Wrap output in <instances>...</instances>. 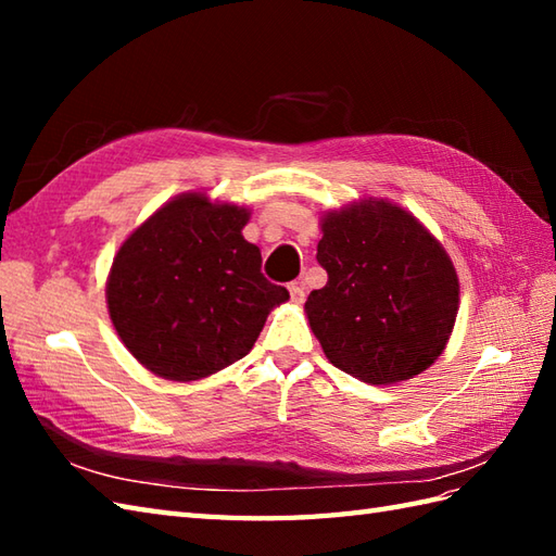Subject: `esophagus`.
<instances>
[{"mask_svg": "<svg viewBox=\"0 0 556 556\" xmlns=\"http://www.w3.org/2000/svg\"><path fill=\"white\" fill-rule=\"evenodd\" d=\"M289 293H291V301H293V303H303V301H305V287H303V281H291V285H289Z\"/></svg>", "mask_w": 556, "mask_h": 556, "instance_id": "obj_1", "label": "esophagus"}]
</instances>
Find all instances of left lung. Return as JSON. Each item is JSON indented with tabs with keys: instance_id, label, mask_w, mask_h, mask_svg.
<instances>
[{
	"instance_id": "1",
	"label": "left lung",
	"mask_w": 556,
	"mask_h": 556,
	"mask_svg": "<svg viewBox=\"0 0 556 556\" xmlns=\"http://www.w3.org/2000/svg\"><path fill=\"white\" fill-rule=\"evenodd\" d=\"M327 285L305 313L334 368L392 384L430 368L458 311V277L440 241L399 205L363 200L323 219Z\"/></svg>"
}]
</instances>
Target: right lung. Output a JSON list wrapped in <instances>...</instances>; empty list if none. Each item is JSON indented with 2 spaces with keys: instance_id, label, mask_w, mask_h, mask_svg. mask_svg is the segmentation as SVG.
<instances>
[{
  "instance_id": "right-lung-1",
  "label": "right lung",
  "mask_w": 556,
  "mask_h": 556,
  "mask_svg": "<svg viewBox=\"0 0 556 556\" xmlns=\"http://www.w3.org/2000/svg\"><path fill=\"white\" fill-rule=\"evenodd\" d=\"M248 210L184 193L128 236L108 281L126 349L164 380H200L253 349L289 291L263 275L243 239Z\"/></svg>"
}]
</instances>
